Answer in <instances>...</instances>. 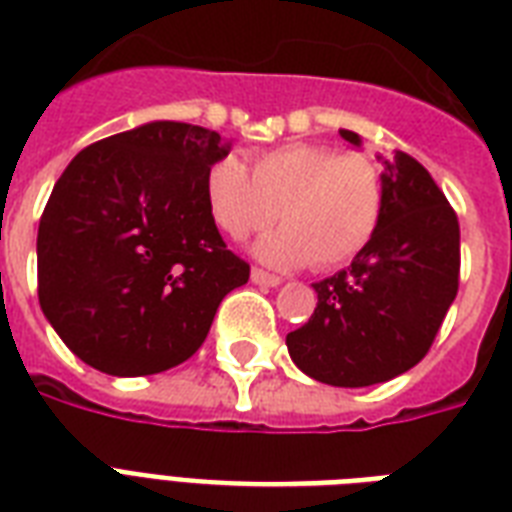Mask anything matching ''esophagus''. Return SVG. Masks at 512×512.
Segmentation results:
<instances>
[{"instance_id":"1","label":"esophagus","mask_w":512,"mask_h":512,"mask_svg":"<svg viewBox=\"0 0 512 512\" xmlns=\"http://www.w3.org/2000/svg\"><path fill=\"white\" fill-rule=\"evenodd\" d=\"M251 280H253V283H256V285H269V288H275V285L283 283L280 277H277V275H269V272H264V269H259V267H253V269H251Z\"/></svg>"}]
</instances>
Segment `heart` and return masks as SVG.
Here are the masks:
<instances>
[{
	"label": "heart",
	"instance_id": "heart-1",
	"mask_svg": "<svg viewBox=\"0 0 512 512\" xmlns=\"http://www.w3.org/2000/svg\"><path fill=\"white\" fill-rule=\"evenodd\" d=\"M205 202L216 227L235 240L280 216L285 227L256 248L267 264L336 269L376 237L387 186L371 154L299 141L259 154L251 170L235 154L219 157L205 173Z\"/></svg>",
	"mask_w": 512,
	"mask_h": 512
}]
</instances>
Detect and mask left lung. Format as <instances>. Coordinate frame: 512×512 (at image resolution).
Here are the masks:
<instances>
[{"mask_svg":"<svg viewBox=\"0 0 512 512\" xmlns=\"http://www.w3.org/2000/svg\"><path fill=\"white\" fill-rule=\"evenodd\" d=\"M344 141L358 146L352 130ZM384 162L387 208L366 251L315 285L318 307L285 336L291 360L334 387H368L414 368L459 288V221L411 154Z\"/></svg>","mask_w":512,"mask_h":512,"instance_id":"obj_1","label":"left lung"}]
</instances>
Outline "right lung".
<instances>
[{
	"label": "right lung",
	"instance_id": "add662e5",
	"mask_svg": "<svg viewBox=\"0 0 512 512\" xmlns=\"http://www.w3.org/2000/svg\"><path fill=\"white\" fill-rule=\"evenodd\" d=\"M232 144L186 122H146L69 162L39 219V307L79 360L160 374L200 350L221 299L248 283L205 202Z\"/></svg>",
	"mask_w": 512,
	"mask_h": 512
}]
</instances>
